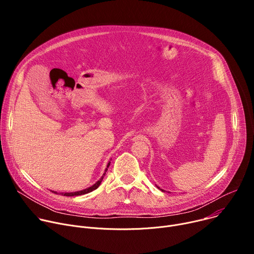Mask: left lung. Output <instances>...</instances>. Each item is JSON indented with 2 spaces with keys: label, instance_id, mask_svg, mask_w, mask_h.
I'll use <instances>...</instances> for the list:
<instances>
[{
  "label": "left lung",
  "instance_id": "obj_1",
  "mask_svg": "<svg viewBox=\"0 0 254 254\" xmlns=\"http://www.w3.org/2000/svg\"><path fill=\"white\" fill-rule=\"evenodd\" d=\"M157 187H158V186H157ZM158 188H159V189H160V187H158ZM160 190H161V191H162V192H165V190H163V189H160Z\"/></svg>",
  "mask_w": 254,
  "mask_h": 254
}]
</instances>
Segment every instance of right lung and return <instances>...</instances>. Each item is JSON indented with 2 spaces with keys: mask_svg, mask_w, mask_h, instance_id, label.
<instances>
[{
  "mask_svg": "<svg viewBox=\"0 0 254 254\" xmlns=\"http://www.w3.org/2000/svg\"><path fill=\"white\" fill-rule=\"evenodd\" d=\"M110 165H111V162H108V164H107V166H106V169H105V171H104L103 175L101 176V178H100V179L97 181V182H96L95 184H93L92 186H90V187H88V188H86V189H84V190H81V191H76V192H65V193H61V195H63V196H70V197H72V196H80V195H84V194L90 193V192H92L93 190L97 189V188L99 187V185L101 184L102 180H103V178H104V176H105V174H106L107 168L110 167ZM52 192H54V191H52ZM54 193H57V192H54Z\"/></svg>",
  "mask_w": 254,
  "mask_h": 254,
  "instance_id": "1",
  "label": "right lung"
}]
</instances>
